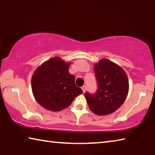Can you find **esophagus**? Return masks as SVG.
I'll return each instance as SVG.
<instances>
[{
	"label": "esophagus",
	"instance_id": "esophagus-1",
	"mask_svg": "<svg viewBox=\"0 0 155 155\" xmlns=\"http://www.w3.org/2000/svg\"><path fill=\"white\" fill-rule=\"evenodd\" d=\"M81 89H82L83 93L85 92V91H86V87L85 85H83L82 87H81Z\"/></svg>",
	"mask_w": 155,
	"mask_h": 155
}]
</instances>
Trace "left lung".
I'll use <instances>...</instances> for the list:
<instances>
[{
    "label": "left lung",
    "instance_id": "1",
    "mask_svg": "<svg viewBox=\"0 0 155 155\" xmlns=\"http://www.w3.org/2000/svg\"><path fill=\"white\" fill-rule=\"evenodd\" d=\"M98 89L95 95L85 93L89 109L99 116L111 114L124 103L129 91L125 70L117 64L103 58L94 64Z\"/></svg>",
    "mask_w": 155,
    "mask_h": 155
}]
</instances>
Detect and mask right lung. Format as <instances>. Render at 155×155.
I'll list each match as a JSON object with an SVG mask.
<instances>
[{"instance_id":"add662e5","label":"right lung","mask_w":155,"mask_h":155,"mask_svg":"<svg viewBox=\"0 0 155 155\" xmlns=\"http://www.w3.org/2000/svg\"><path fill=\"white\" fill-rule=\"evenodd\" d=\"M70 62L60 58L49 59L33 73L31 86L39 104L48 110L56 112L71 104L83 90L75 85V77L69 73Z\"/></svg>"}]
</instances>
